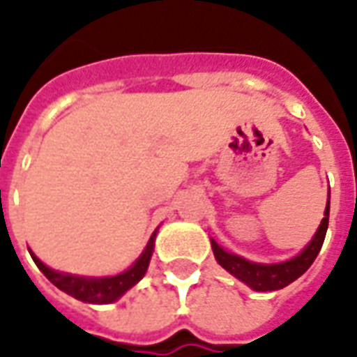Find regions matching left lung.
Wrapping results in <instances>:
<instances>
[{
  "mask_svg": "<svg viewBox=\"0 0 357 357\" xmlns=\"http://www.w3.org/2000/svg\"><path fill=\"white\" fill-rule=\"evenodd\" d=\"M327 225H329V199H327L324 219H321V223H319L314 238L308 242V245H306L297 257L284 261V263H273V265L253 263V261L240 257L236 253L223 250L213 238L212 250L219 265L223 266L227 273L236 276L240 282H244L245 286H250L255 291H276V289L289 286L291 282H295V280L308 271V266L312 265L314 259L318 257L321 244L326 240Z\"/></svg>",
  "mask_w": 357,
  "mask_h": 357,
  "instance_id": "obj_1",
  "label": "left lung"
}]
</instances>
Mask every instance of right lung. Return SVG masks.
<instances>
[{
    "label": "right lung",
    "instance_id": "right-lung-1",
    "mask_svg": "<svg viewBox=\"0 0 357 357\" xmlns=\"http://www.w3.org/2000/svg\"><path fill=\"white\" fill-rule=\"evenodd\" d=\"M155 236H157V231L153 232V236L149 238L147 245H145L144 253L139 255L138 261L128 271L117 274V276H104V278H86V276L58 273V271H52L47 265H43L33 253H30L31 259L36 261V265L39 266V271L51 280L58 289H62L64 293L75 297V299L83 301V303L107 305V303H113L119 297H123L132 286H136L139 280L144 278V274L147 273V266H149V261H151L153 248H155Z\"/></svg>",
    "mask_w": 357,
    "mask_h": 357
}]
</instances>
